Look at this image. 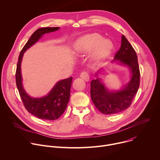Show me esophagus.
Masks as SVG:
<instances>
[{"label": "esophagus", "mask_w": 160, "mask_h": 160, "mask_svg": "<svg viewBox=\"0 0 160 160\" xmlns=\"http://www.w3.org/2000/svg\"><path fill=\"white\" fill-rule=\"evenodd\" d=\"M80 77L86 81H88L90 79V76L88 74V72L86 71H82L80 74Z\"/></svg>", "instance_id": "obj_1"}]
</instances>
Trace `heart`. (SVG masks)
<instances>
[{
    "instance_id": "b5f03b06",
    "label": "heart",
    "mask_w": 160,
    "mask_h": 160,
    "mask_svg": "<svg viewBox=\"0 0 160 160\" xmlns=\"http://www.w3.org/2000/svg\"><path fill=\"white\" fill-rule=\"evenodd\" d=\"M95 47L93 58L95 62H100L110 55L112 44L109 40L102 39L100 34L93 33L85 35L79 39L76 42L75 49L79 54H86Z\"/></svg>"
}]
</instances>
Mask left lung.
Wrapping results in <instances>:
<instances>
[{
	"mask_svg": "<svg viewBox=\"0 0 160 160\" xmlns=\"http://www.w3.org/2000/svg\"><path fill=\"white\" fill-rule=\"evenodd\" d=\"M118 60L128 66L132 73L130 81L121 91L111 92L105 88L98 78L91 81L90 94L95 107L104 114H114L128 108L137 94L140 85V70L137 53L122 35L119 49L114 55Z\"/></svg>",
	"mask_w": 160,
	"mask_h": 160,
	"instance_id": "obj_1",
	"label": "left lung"
}]
</instances>
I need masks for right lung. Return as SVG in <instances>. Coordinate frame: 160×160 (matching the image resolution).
Wrapping results in <instances>:
<instances>
[{
	"instance_id": "obj_1",
	"label": "right lung",
	"mask_w": 160,
	"mask_h": 160,
	"mask_svg": "<svg viewBox=\"0 0 160 160\" xmlns=\"http://www.w3.org/2000/svg\"><path fill=\"white\" fill-rule=\"evenodd\" d=\"M58 29L59 27H44L35 30L22 49L16 66V84L23 105L29 113L42 119L55 120L63 114L69 100L72 78L58 82L46 97L40 98H31L26 93L22 86L21 62L24 52L36 42L43 34Z\"/></svg>"
}]
</instances>
